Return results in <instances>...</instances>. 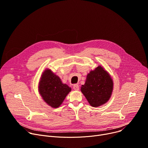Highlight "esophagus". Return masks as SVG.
I'll return each instance as SVG.
<instances>
[{"instance_id":"obj_1","label":"esophagus","mask_w":148,"mask_h":148,"mask_svg":"<svg viewBox=\"0 0 148 148\" xmlns=\"http://www.w3.org/2000/svg\"><path fill=\"white\" fill-rule=\"evenodd\" d=\"M73 89L75 91H78V90H79V86L77 84H75L73 86Z\"/></svg>"}]
</instances>
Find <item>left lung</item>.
Here are the masks:
<instances>
[{
    "label": "left lung",
    "mask_w": 148,
    "mask_h": 148,
    "mask_svg": "<svg viewBox=\"0 0 148 148\" xmlns=\"http://www.w3.org/2000/svg\"><path fill=\"white\" fill-rule=\"evenodd\" d=\"M113 90V79L101 65L91 70L87 75L85 84L81 87V91L90 106L94 107H99L108 101Z\"/></svg>",
    "instance_id": "obj_1"
}]
</instances>
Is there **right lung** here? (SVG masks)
Listing matches in <instances>:
<instances>
[{
    "instance_id": "right-lung-1",
    "label": "right lung",
    "mask_w": 148,
    "mask_h": 148,
    "mask_svg": "<svg viewBox=\"0 0 148 148\" xmlns=\"http://www.w3.org/2000/svg\"><path fill=\"white\" fill-rule=\"evenodd\" d=\"M71 91L60 78L49 69L42 72L38 83V91L44 101L52 108H58Z\"/></svg>"
}]
</instances>
